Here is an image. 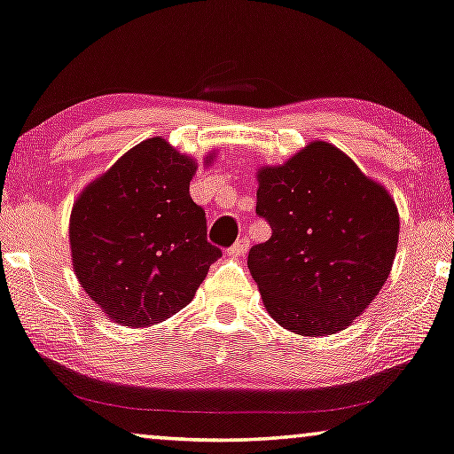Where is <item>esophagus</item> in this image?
Instances as JSON below:
<instances>
[{"instance_id":"1","label":"esophagus","mask_w":454,"mask_h":454,"mask_svg":"<svg viewBox=\"0 0 454 454\" xmlns=\"http://www.w3.org/2000/svg\"><path fill=\"white\" fill-rule=\"evenodd\" d=\"M247 248H248V239L247 236H240V239L228 248V254L230 257H240V254L247 253Z\"/></svg>"}]
</instances>
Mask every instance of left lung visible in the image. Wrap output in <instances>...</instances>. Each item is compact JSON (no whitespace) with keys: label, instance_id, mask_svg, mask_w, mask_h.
I'll return each instance as SVG.
<instances>
[{"label":"left lung","instance_id":"obj_1","mask_svg":"<svg viewBox=\"0 0 454 454\" xmlns=\"http://www.w3.org/2000/svg\"><path fill=\"white\" fill-rule=\"evenodd\" d=\"M257 215L271 226V239L248 251V270L267 312L294 333L346 329L391 273L397 206L327 142L259 170Z\"/></svg>","mask_w":454,"mask_h":454}]
</instances>
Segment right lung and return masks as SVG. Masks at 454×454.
Wrapping results in <instances>:
<instances>
[{
  "label": "right lung",
  "instance_id": "add662e5",
  "mask_svg": "<svg viewBox=\"0 0 454 454\" xmlns=\"http://www.w3.org/2000/svg\"><path fill=\"white\" fill-rule=\"evenodd\" d=\"M195 168L162 137L145 139L88 184L72 209L75 276L125 327H150L184 309L222 254L189 195Z\"/></svg>",
  "mask_w": 454,
  "mask_h": 454
}]
</instances>
